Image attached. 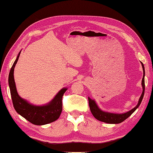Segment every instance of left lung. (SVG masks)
Masks as SVG:
<instances>
[{"instance_id":"left-lung-1","label":"left lung","mask_w":153,"mask_h":153,"mask_svg":"<svg viewBox=\"0 0 153 153\" xmlns=\"http://www.w3.org/2000/svg\"><path fill=\"white\" fill-rule=\"evenodd\" d=\"M142 63V66L143 69V74H144L143 79H142V85L143 88V90L142 95L140 96L139 101H138V103L137 105V106L134 107L131 110L128 111V112L124 113V114H120L108 113V112H103V111H102L98 107V105H96L95 101L90 99V98H88L89 105H90V111L91 114H93V116L97 119V120L104 122V123H108V124H118L126 120V118H128L129 116L137 109V108L139 106L141 102L143 100V98L144 94V90H145V85H144V68L143 63Z\"/></svg>"}]
</instances>
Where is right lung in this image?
Instances as JSON below:
<instances>
[{
	"mask_svg": "<svg viewBox=\"0 0 153 153\" xmlns=\"http://www.w3.org/2000/svg\"><path fill=\"white\" fill-rule=\"evenodd\" d=\"M20 53H19L16 59L14 62L9 76V84L13 106L16 112L33 124L44 125L53 123L58 119L62 112L63 96L67 90V88L61 90L49 104L42 106L31 105L22 99L16 91L13 75L14 68Z\"/></svg>",
	"mask_w": 153,
	"mask_h": 153,
	"instance_id": "add662e5",
	"label": "right lung"
}]
</instances>
